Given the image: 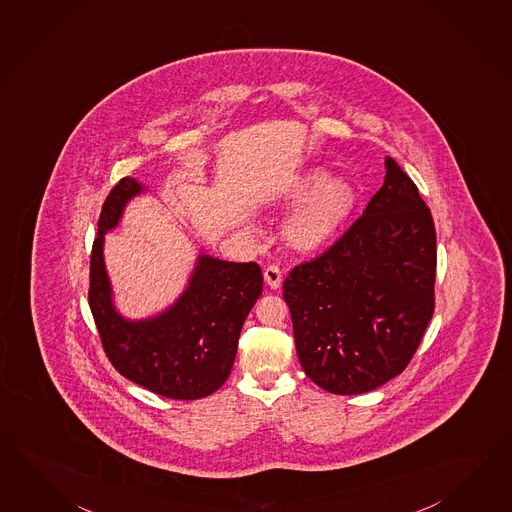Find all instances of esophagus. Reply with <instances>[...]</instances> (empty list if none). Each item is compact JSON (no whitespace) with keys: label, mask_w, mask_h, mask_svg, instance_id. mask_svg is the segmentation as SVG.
Returning <instances> with one entry per match:
<instances>
[{"label":"esophagus","mask_w":512,"mask_h":512,"mask_svg":"<svg viewBox=\"0 0 512 512\" xmlns=\"http://www.w3.org/2000/svg\"><path fill=\"white\" fill-rule=\"evenodd\" d=\"M263 278H265V284L271 287V289H278L282 284V271L278 265H267L265 271H263Z\"/></svg>","instance_id":"34e87169"}]
</instances>
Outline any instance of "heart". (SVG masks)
I'll use <instances>...</instances> for the list:
<instances>
[{
  "label": "heart",
  "instance_id": "obj_1",
  "mask_svg": "<svg viewBox=\"0 0 512 512\" xmlns=\"http://www.w3.org/2000/svg\"><path fill=\"white\" fill-rule=\"evenodd\" d=\"M289 201L302 199L286 223V236L297 249L324 245L356 204V191L345 179L328 180V171L309 169L289 186Z\"/></svg>",
  "mask_w": 512,
  "mask_h": 512
}]
</instances>
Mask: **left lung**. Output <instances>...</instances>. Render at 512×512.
<instances>
[{
    "label": "left lung",
    "instance_id": "1",
    "mask_svg": "<svg viewBox=\"0 0 512 512\" xmlns=\"http://www.w3.org/2000/svg\"><path fill=\"white\" fill-rule=\"evenodd\" d=\"M385 167L363 215L284 282L300 365L328 393H369L393 380L433 317V217L391 156Z\"/></svg>",
    "mask_w": 512,
    "mask_h": 512
}]
</instances>
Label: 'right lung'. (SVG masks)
Instances as JSON below:
<instances>
[{"mask_svg": "<svg viewBox=\"0 0 512 512\" xmlns=\"http://www.w3.org/2000/svg\"><path fill=\"white\" fill-rule=\"evenodd\" d=\"M142 191L140 182L125 177L108 193L90 256L88 302L103 350L121 376L166 398L197 400L230 376L243 322L262 295V269L201 254L173 306L151 319H123L112 302L103 243L125 204Z\"/></svg>", "mask_w": 512, "mask_h": 512, "instance_id": "add662e5", "label": "right lung"}]
</instances>
